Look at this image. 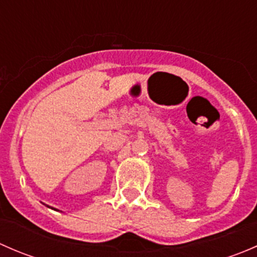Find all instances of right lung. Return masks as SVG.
I'll return each mask as SVG.
<instances>
[{
  "mask_svg": "<svg viewBox=\"0 0 257 257\" xmlns=\"http://www.w3.org/2000/svg\"><path fill=\"white\" fill-rule=\"evenodd\" d=\"M48 208H49V206H48Z\"/></svg>",
  "mask_w": 257,
  "mask_h": 257,
  "instance_id": "add662e5",
  "label": "right lung"
}]
</instances>
